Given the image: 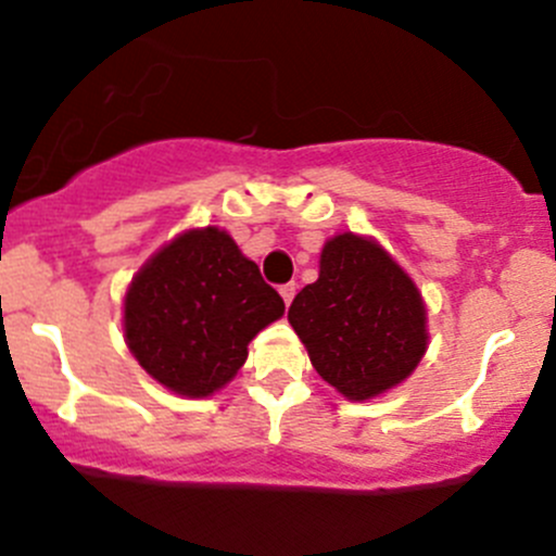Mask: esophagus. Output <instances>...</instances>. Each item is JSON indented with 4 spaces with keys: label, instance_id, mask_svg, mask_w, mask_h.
Returning a JSON list of instances; mask_svg holds the SVG:
<instances>
[{
    "label": "esophagus",
    "instance_id": "esophagus-1",
    "mask_svg": "<svg viewBox=\"0 0 556 556\" xmlns=\"http://www.w3.org/2000/svg\"><path fill=\"white\" fill-rule=\"evenodd\" d=\"M295 290H298L295 282H288V285H282V288H279V295H282V301L288 303V306H290V303H293Z\"/></svg>",
    "mask_w": 556,
    "mask_h": 556
}]
</instances>
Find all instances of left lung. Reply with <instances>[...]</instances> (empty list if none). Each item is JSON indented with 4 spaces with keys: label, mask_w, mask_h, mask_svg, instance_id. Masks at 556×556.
I'll return each instance as SVG.
<instances>
[{
    "label": "left lung",
    "mask_w": 556,
    "mask_h": 556,
    "mask_svg": "<svg viewBox=\"0 0 556 556\" xmlns=\"http://www.w3.org/2000/svg\"><path fill=\"white\" fill-rule=\"evenodd\" d=\"M288 319L314 370L356 402L405 381L429 343L416 282L381 244L352 231L327 239L317 282L295 295Z\"/></svg>",
    "instance_id": "left-lung-1"
}]
</instances>
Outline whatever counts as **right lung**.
I'll return each mask as SVG.
<instances>
[{"mask_svg":"<svg viewBox=\"0 0 556 556\" xmlns=\"http://www.w3.org/2000/svg\"><path fill=\"white\" fill-rule=\"evenodd\" d=\"M285 301L226 231L207 226L151 255L125 295V341L138 365L175 394L210 396L248 359V343Z\"/></svg>","mask_w":556,"mask_h":556,"instance_id":"1","label":"right lung"}]
</instances>
